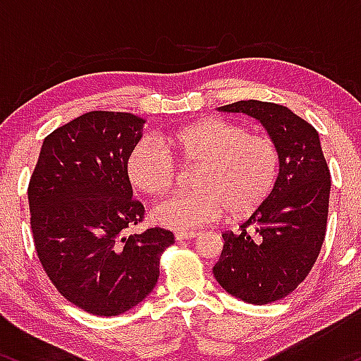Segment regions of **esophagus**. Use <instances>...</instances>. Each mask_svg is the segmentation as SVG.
<instances>
[{
    "label": "esophagus",
    "mask_w": 361,
    "mask_h": 361,
    "mask_svg": "<svg viewBox=\"0 0 361 361\" xmlns=\"http://www.w3.org/2000/svg\"><path fill=\"white\" fill-rule=\"evenodd\" d=\"M197 233H183V231H178V233H175V239L176 241H186V239H193L197 238Z\"/></svg>",
    "instance_id": "34e87169"
}]
</instances>
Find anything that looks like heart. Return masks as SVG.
<instances>
[{"label": "heart", "mask_w": 361, "mask_h": 361, "mask_svg": "<svg viewBox=\"0 0 361 361\" xmlns=\"http://www.w3.org/2000/svg\"><path fill=\"white\" fill-rule=\"evenodd\" d=\"M140 137L128 151L126 171L139 192L161 197L176 178V163L200 164L197 192L176 193L151 210V219L169 229L188 231L222 217L241 219L268 198L280 173V149L271 137L251 134L243 123L205 118L163 135Z\"/></svg>", "instance_id": "heart-1"}]
</instances>
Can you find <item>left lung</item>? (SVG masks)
<instances>
[{
	"instance_id": "8db88e82",
	"label": "left lung",
	"mask_w": 361,
	"mask_h": 361,
	"mask_svg": "<svg viewBox=\"0 0 361 361\" xmlns=\"http://www.w3.org/2000/svg\"><path fill=\"white\" fill-rule=\"evenodd\" d=\"M219 110L258 118L280 149L276 183L241 231L222 234L215 280L247 304H270L292 293L324 243L331 173L317 130L279 103L241 100Z\"/></svg>"
}]
</instances>
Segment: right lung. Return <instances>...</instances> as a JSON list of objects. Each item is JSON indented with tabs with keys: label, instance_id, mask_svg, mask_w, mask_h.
<instances>
[{
	"label": "right lung",
	"instance_id": "1",
	"mask_svg": "<svg viewBox=\"0 0 361 361\" xmlns=\"http://www.w3.org/2000/svg\"><path fill=\"white\" fill-rule=\"evenodd\" d=\"M146 120L94 110L44 139L28 205L37 256L57 292L93 316H118L142 302L159 279L171 231H126L144 219L126 171Z\"/></svg>",
	"mask_w": 361,
	"mask_h": 361
}]
</instances>
